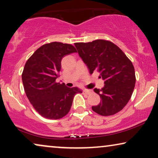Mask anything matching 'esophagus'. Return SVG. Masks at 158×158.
<instances>
[{"instance_id": "1", "label": "esophagus", "mask_w": 158, "mask_h": 158, "mask_svg": "<svg viewBox=\"0 0 158 158\" xmlns=\"http://www.w3.org/2000/svg\"><path fill=\"white\" fill-rule=\"evenodd\" d=\"M83 92L84 93V94H90V93H91V90H88V89H85V90H83Z\"/></svg>"}]
</instances>
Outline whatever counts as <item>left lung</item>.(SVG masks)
<instances>
[{
    "label": "left lung",
    "mask_w": 158,
    "mask_h": 158,
    "mask_svg": "<svg viewBox=\"0 0 158 158\" xmlns=\"http://www.w3.org/2000/svg\"><path fill=\"white\" fill-rule=\"evenodd\" d=\"M80 57L92 74L95 70L104 81L101 89L94 92L101 97L93 111L101 116L114 115L124 109L132 95L136 77L132 62L113 42L97 40L75 43Z\"/></svg>",
    "instance_id": "left-lung-1"
}]
</instances>
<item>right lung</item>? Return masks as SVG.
I'll use <instances>...</instances> for the list:
<instances>
[{
  "mask_svg": "<svg viewBox=\"0 0 158 158\" xmlns=\"http://www.w3.org/2000/svg\"><path fill=\"white\" fill-rule=\"evenodd\" d=\"M72 44L54 42L36 49L26 62L22 82L34 109L49 119H59L70 111L73 97L82 90L57 83L64 56L76 52Z\"/></svg>",
  "mask_w": 158,
  "mask_h": 158,
  "instance_id": "add662e5",
  "label": "right lung"
}]
</instances>
